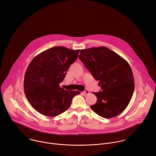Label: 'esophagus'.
I'll return each instance as SVG.
<instances>
[{
  "label": "esophagus",
  "instance_id": "1",
  "mask_svg": "<svg viewBox=\"0 0 156 156\" xmlns=\"http://www.w3.org/2000/svg\"><path fill=\"white\" fill-rule=\"evenodd\" d=\"M83 93L84 95H87V94H90V91H89L88 90H85L83 92Z\"/></svg>",
  "mask_w": 156,
  "mask_h": 156
}]
</instances>
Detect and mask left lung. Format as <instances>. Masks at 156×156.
Segmentation results:
<instances>
[{"instance_id":"8db88e82","label":"left lung","mask_w":156,"mask_h":156,"mask_svg":"<svg viewBox=\"0 0 156 156\" xmlns=\"http://www.w3.org/2000/svg\"><path fill=\"white\" fill-rule=\"evenodd\" d=\"M79 58L101 86L102 91L93 93L98 99L91 108L105 119L121 114L135 89L134 77L127 61L104 46L82 49Z\"/></svg>"}]
</instances>
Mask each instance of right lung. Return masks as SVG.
Here are the masks:
<instances>
[{
  "label": "right lung",
  "instance_id": "1",
  "mask_svg": "<svg viewBox=\"0 0 156 156\" xmlns=\"http://www.w3.org/2000/svg\"><path fill=\"white\" fill-rule=\"evenodd\" d=\"M80 49L57 46L36 55L25 75L24 90L32 107L49 117L61 114L71 105L78 91H66L60 87L66 72L78 58Z\"/></svg>",
  "mask_w": 156,
  "mask_h": 156
}]
</instances>
